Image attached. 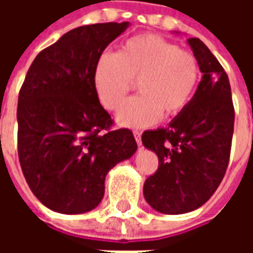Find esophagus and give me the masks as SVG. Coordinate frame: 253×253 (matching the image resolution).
<instances>
[{
  "label": "esophagus",
  "instance_id": "1",
  "mask_svg": "<svg viewBox=\"0 0 253 253\" xmlns=\"http://www.w3.org/2000/svg\"><path fill=\"white\" fill-rule=\"evenodd\" d=\"M134 137H135V141H137L138 146H141V145H142V142H141V132L134 131Z\"/></svg>",
  "mask_w": 253,
  "mask_h": 253
}]
</instances>
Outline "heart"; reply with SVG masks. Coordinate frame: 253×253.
<instances>
[{"instance_id": "b5f03b06", "label": "heart", "mask_w": 253, "mask_h": 253, "mask_svg": "<svg viewBox=\"0 0 253 253\" xmlns=\"http://www.w3.org/2000/svg\"><path fill=\"white\" fill-rule=\"evenodd\" d=\"M199 78L194 54L156 35L130 38L116 54H101L92 83L99 101L108 111L120 105L132 82L141 93L121 106L116 122L125 127L150 126L161 115L180 114L190 103Z\"/></svg>"}]
</instances>
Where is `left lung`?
I'll return each instance as SVG.
<instances>
[{"mask_svg": "<svg viewBox=\"0 0 253 253\" xmlns=\"http://www.w3.org/2000/svg\"><path fill=\"white\" fill-rule=\"evenodd\" d=\"M187 43L202 73L195 94L168 127L142 134L143 146L159 157V169L145 181L143 196L163 214L190 212L210 199L228 168L233 137L228 74L201 39Z\"/></svg>", "mask_w": 253, "mask_h": 253, "instance_id": "1", "label": "left lung"}]
</instances>
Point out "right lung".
Returning a JSON list of instances; mask_svg holds the SVG:
<instances>
[{
  "label": "right lung",
  "mask_w": 253,
  "mask_h": 253,
  "mask_svg": "<svg viewBox=\"0 0 253 253\" xmlns=\"http://www.w3.org/2000/svg\"><path fill=\"white\" fill-rule=\"evenodd\" d=\"M130 27L83 25L41 51L28 69L17 104V150L31 191L52 211L83 214L104 196L105 176L137 152L128 128L112 119L92 74L105 47Z\"/></svg>",
  "instance_id": "add662e5"
}]
</instances>
